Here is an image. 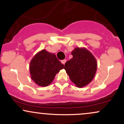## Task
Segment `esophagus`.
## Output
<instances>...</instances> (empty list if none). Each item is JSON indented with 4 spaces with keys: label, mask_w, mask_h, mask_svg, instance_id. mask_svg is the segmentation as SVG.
<instances>
[{
    "label": "esophagus",
    "mask_w": 124,
    "mask_h": 124,
    "mask_svg": "<svg viewBox=\"0 0 124 124\" xmlns=\"http://www.w3.org/2000/svg\"><path fill=\"white\" fill-rule=\"evenodd\" d=\"M66 59H63V60L61 61V62H62V63L63 64V65H65V63H66Z\"/></svg>",
    "instance_id": "obj_1"
}]
</instances>
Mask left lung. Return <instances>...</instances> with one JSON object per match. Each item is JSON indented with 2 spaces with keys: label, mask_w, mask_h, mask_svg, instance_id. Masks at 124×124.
<instances>
[{
  "label": "left lung",
  "mask_w": 124,
  "mask_h": 124,
  "mask_svg": "<svg viewBox=\"0 0 124 124\" xmlns=\"http://www.w3.org/2000/svg\"><path fill=\"white\" fill-rule=\"evenodd\" d=\"M71 54L73 58L65 63L64 68L71 81L78 87H83L90 83L95 76L96 59L85 48H76Z\"/></svg>",
  "instance_id": "1"
}]
</instances>
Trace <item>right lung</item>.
<instances>
[{"label":"right lung","instance_id":"obj_1","mask_svg":"<svg viewBox=\"0 0 124 124\" xmlns=\"http://www.w3.org/2000/svg\"><path fill=\"white\" fill-rule=\"evenodd\" d=\"M64 68V65L54 54L43 49L31 59L30 72L31 79L38 86H47L52 83L56 73Z\"/></svg>","mask_w":124,"mask_h":124}]
</instances>
